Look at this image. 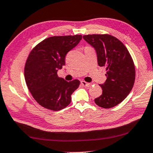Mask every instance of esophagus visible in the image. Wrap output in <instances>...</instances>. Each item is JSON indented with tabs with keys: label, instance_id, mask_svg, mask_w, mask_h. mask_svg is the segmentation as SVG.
<instances>
[{
	"label": "esophagus",
	"instance_id": "34e87169",
	"mask_svg": "<svg viewBox=\"0 0 153 153\" xmlns=\"http://www.w3.org/2000/svg\"><path fill=\"white\" fill-rule=\"evenodd\" d=\"M81 84H82V86L84 87H89L91 85L90 83L85 82V81H81Z\"/></svg>",
	"mask_w": 153,
	"mask_h": 153
}]
</instances>
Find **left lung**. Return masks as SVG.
Instances as JSON below:
<instances>
[{
    "label": "left lung",
    "instance_id": "8db88e82",
    "mask_svg": "<svg viewBox=\"0 0 153 153\" xmlns=\"http://www.w3.org/2000/svg\"><path fill=\"white\" fill-rule=\"evenodd\" d=\"M83 39L94 49L99 66L105 67L107 77L101 85L103 92L96 98V104L110 108L120 103L133 88L135 66L129 51L124 44L113 36H83Z\"/></svg>",
    "mask_w": 153,
    "mask_h": 153
}]
</instances>
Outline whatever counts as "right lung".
<instances>
[{"label": "right lung", "instance_id": "right-lung-1", "mask_svg": "<svg viewBox=\"0 0 153 153\" xmlns=\"http://www.w3.org/2000/svg\"><path fill=\"white\" fill-rule=\"evenodd\" d=\"M81 40V35L50 37L37 45L28 55L24 68L26 83L42 107L57 111L70 104L71 94L80 82H67L59 78L57 71L65 65L67 53Z\"/></svg>", "mask_w": 153, "mask_h": 153}]
</instances>
